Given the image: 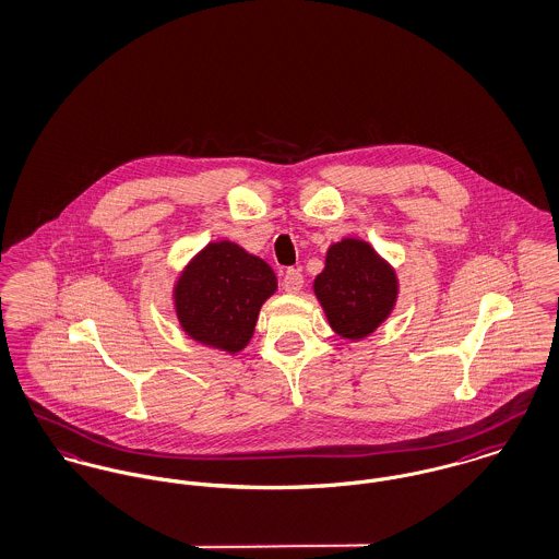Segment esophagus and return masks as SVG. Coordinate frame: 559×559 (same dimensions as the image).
<instances>
[{
  "label": "esophagus",
  "instance_id": "34e87169",
  "mask_svg": "<svg viewBox=\"0 0 559 559\" xmlns=\"http://www.w3.org/2000/svg\"><path fill=\"white\" fill-rule=\"evenodd\" d=\"M282 286H284V290H286V293H290V295H299V293L304 290V275H301V271H297V269H288V271L284 273V282H282Z\"/></svg>",
  "mask_w": 559,
  "mask_h": 559
}]
</instances>
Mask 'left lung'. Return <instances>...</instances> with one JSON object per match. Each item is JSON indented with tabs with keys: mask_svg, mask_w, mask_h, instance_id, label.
Instances as JSON below:
<instances>
[{
	"mask_svg": "<svg viewBox=\"0 0 559 559\" xmlns=\"http://www.w3.org/2000/svg\"><path fill=\"white\" fill-rule=\"evenodd\" d=\"M313 295L329 326L344 340L360 342L393 313L400 280L389 260L358 237L329 246L324 269L313 280Z\"/></svg>",
	"mask_w": 559,
	"mask_h": 559,
	"instance_id": "obj_1",
	"label": "left lung"
}]
</instances>
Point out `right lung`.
I'll return each instance as SVG.
<instances>
[{"label": "right lung", "mask_w": 559, "mask_h": 559, "mask_svg": "<svg viewBox=\"0 0 559 559\" xmlns=\"http://www.w3.org/2000/svg\"><path fill=\"white\" fill-rule=\"evenodd\" d=\"M277 290L275 271L235 241H211L179 273L173 307L181 331L206 348L239 355L260 307Z\"/></svg>", "instance_id": "obj_1"}]
</instances>
